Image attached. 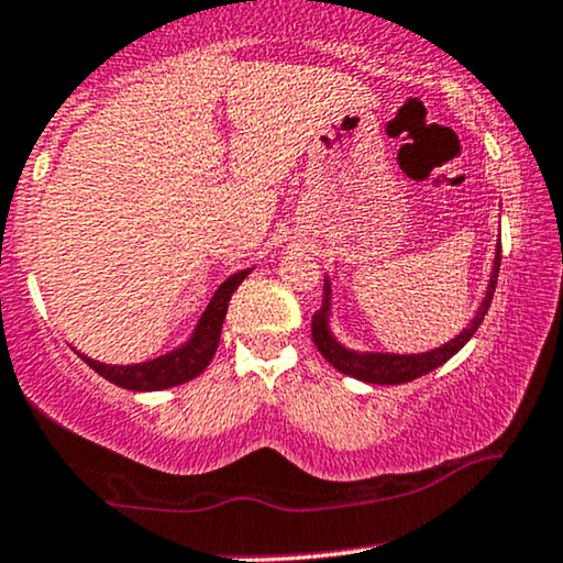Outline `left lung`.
I'll return each mask as SVG.
<instances>
[{
    "label": "left lung",
    "mask_w": 563,
    "mask_h": 563,
    "mask_svg": "<svg viewBox=\"0 0 563 563\" xmlns=\"http://www.w3.org/2000/svg\"><path fill=\"white\" fill-rule=\"evenodd\" d=\"M498 269H500V246L496 249V260H493V273L487 280L485 299L479 303V309L472 317V322L451 338L443 346L424 351V354H388V351H354L346 349L330 330V309H333V286H330V277H324V299L320 311H314L311 317V338H314V346L320 354L328 358L330 364L343 375L356 377L362 383L372 385H401L411 383L417 377L428 375V372L438 369L440 364H445L453 354H459L466 346L472 335L477 333V328L483 324L487 309H490L493 294H496L498 283Z\"/></svg>",
    "instance_id": "obj_1"
}]
</instances>
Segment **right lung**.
Returning a JSON list of instances; mask_svg holds the SVG:
<instances>
[{"label":"right lung","mask_w":563,"mask_h":563,"mask_svg":"<svg viewBox=\"0 0 563 563\" xmlns=\"http://www.w3.org/2000/svg\"><path fill=\"white\" fill-rule=\"evenodd\" d=\"M249 273H252V269H241V273L230 275L228 280L214 290L212 301H209L205 314L196 322L191 338H188L183 346L167 351V354L148 358V362L141 364H104L93 362V358H88L84 354L80 356H84L88 367L99 372L104 380L120 385V388L125 390H165L194 380V377L201 375V372L209 367V362H212L217 343H220L222 322H225L228 314L230 296H233L235 288L246 280Z\"/></svg>","instance_id":"1"}]
</instances>
